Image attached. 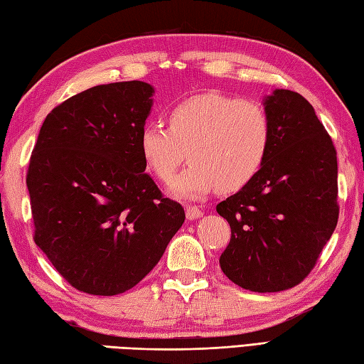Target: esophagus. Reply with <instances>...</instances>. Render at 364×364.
<instances>
[{
	"label": "esophagus",
	"mask_w": 364,
	"mask_h": 364,
	"mask_svg": "<svg viewBox=\"0 0 364 364\" xmlns=\"http://www.w3.org/2000/svg\"><path fill=\"white\" fill-rule=\"evenodd\" d=\"M203 215V211L200 210L198 206H188L186 208V218L189 219V220H196V219H200Z\"/></svg>",
	"instance_id": "34e87169"
}]
</instances>
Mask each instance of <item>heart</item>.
Returning <instances> with one entry per match:
<instances>
[{
    "label": "heart",
    "mask_w": 364,
    "mask_h": 364,
    "mask_svg": "<svg viewBox=\"0 0 364 364\" xmlns=\"http://www.w3.org/2000/svg\"><path fill=\"white\" fill-rule=\"evenodd\" d=\"M168 129L145 123L137 146L149 172L162 183L172 180L184 158L191 164L176 176V197L198 198L211 191L242 189L264 166L272 127L257 102L206 92L170 109Z\"/></svg>",
    "instance_id": "heart-1"
}]
</instances>
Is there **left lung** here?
Here are the masks:
<instances>
[{"mask_svg": "<svg viewBox=\"0 0 364 364\" xmlns=\"http://www.w3.org/2000/svg\"><path fill=\"white\" fill-rule=\"evenodd\" d=\"M272 139L258 175L215 210L231 239L220 269L253 292L294 288L311 272L338 223V161L331 137L297 92L262 100Z\"/></svg>", "mask_w": 364, "mask_h": 364, "instance_id": "1", "label": "left lung"}]
</instances>
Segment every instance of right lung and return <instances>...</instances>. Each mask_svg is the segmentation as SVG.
Here are the masks:
<instances>
[{
	"label": "right lung",
	"instance_id": "right-lung-1",
	"mask_svg": "<svg viewBox=\"0 0 364 364\" xmlns=\"http://www.w3.org/2000/svg\"><path fill=\"white\" fill-rule=\"evenodd\" d=\"M153 94L144 81L90 87L54 107L38 133L26 175L34 241L78 291L133 288L186 218L139 153Z\"/></svg>",
	"mask_w": 364,
	"mask_h": 364
}]
</instances>
